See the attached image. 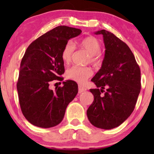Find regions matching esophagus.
Returning a JSON list of instances; mask_svg holds the SVG:
<instances>
[{"instance_id": "obj_1", "label": "esophagus", "mask_w": 154, "mask_h": 154, "mask_svg": "<svg viewBox=\"0 0 154 154\" xmlns=\"http://www.w3.org/2000/svg\"><path fill=\"white\" fill-rule=\"evenodd\" d=\"M86 90H87V88L84 87V86L81 85H79V93H82L83 92L85 91Z\"/></svg>"}]
</instances>
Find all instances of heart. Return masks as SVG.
<instances>
[{
    "instance_id": "heart-1",
    "label": "heart",
    "mask_w": 154,
    "mask_h": 154,
    "mask_svg": "<svg viewBox=\"0 0 154 154\" xmlns=\"http://www.w3.org/2000/svg\"><path fill=\"white\" fill-rule=\"evenodd\" d=\"M79 45L89 52L90 61L92 64L98 65L100 62L101 43L94 36H87L79 42ZM75 50L74 43L68 41L62 51V59L66 64L71 62ZM66 77L77 83H84L92 75V70L88 66H73L66 71Z\"/></svg>"
}]
</instances>
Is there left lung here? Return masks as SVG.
<instances>
[{"label":"left lung","mask_w":154,"mask_h":154,"mask_svg":"<svg viewBox=\"0 0 154 154\" xmlns=\"http://www.w3.org/2000/svg\"><path fill=\"white\" fill-rule=\"evenodd\" d=\"M95 33L103 35L106 50L102 67L91 80L97 88L90 90L94 101L87 116L92 125L110 130L134 111L141 90V72L127 44L104 29Z\"/></svg>","instance_id":"8db88e82"}]
</instances>
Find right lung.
<instances>
[{
    "label": "right lung",
    "mask_w": 154,
    "mask_h": 154,
    "mask_svg": "<svg viewBox=\"0 0 154 154\" xmlns=\"http://www.w3.org/2000/svg\"><path fill=\"white\" fill-rule=\"evenodd\" d=\"M79 29L59 26L31 43L21 62L17 89L21 110L37 127L48 128L60 124L65 111L79 91L75 81L63 82V87L50 90V82L62 81L64 73L62 51L69 39L81 33Z\"/></svg>",
    "instance_id": "1"
}]
</instances>
